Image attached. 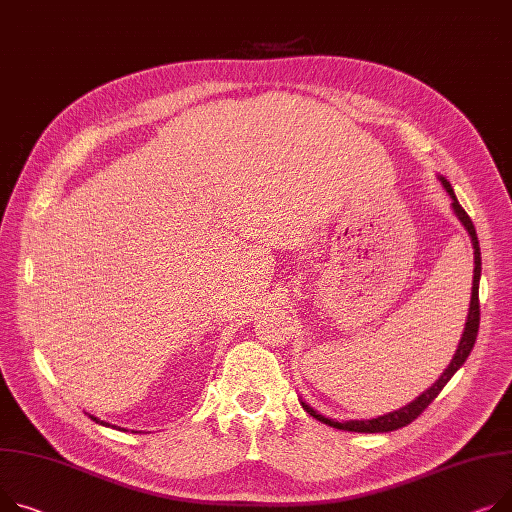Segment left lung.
Returning <instances> with one entry per match:
<instances>
[{
  "label": "left lung",
  "instance_id": "8db88e82",
  "mask_svg": "<svg viewBox=\"0 0 512 512\" xmlns=\"http://www.w3.org/2000/svg\"><path fill=\"white\" fill-rule=\"evenodd\" d=\"M442 187L447 189V193L451 195L453 199V212L455 216L461 220L463 228L467 230L469 238H471V245H473V284H471V302H469V313H467V323H465V329H463V335H461V342L457 346V352L451 360V364L445 368V372L440 374V379L430 387L426 389L420 397H416L412 403H407L405 407H399V410L395 412H389L385 416H379V418H372V420H350V422H335V420H329L325 416H321L317 410H313V407L309 403L300 401V405L304 407L306 414H311L313 418H317L319 422L327 424V426H333L337 430H348V432H391V430H397V428H403L407 424H412L426 407L436 399V395L442 391V387H445L453 374L465 364L467 356L471 354L473 350V344H475V337H478V329H480V276H482V253H480V241H478V234H475V226L471 222V218L467 216V212L461 208V203L457 201L455 197V191L451 187V183L445 179V177H438Z\"/></svg>",
  "mask_w": 512,
  "mask_h": 512
}]
</instances>
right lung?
Listing matches in <instances>:
<instances>
[{
    "label": "right lung",
    "mask_w": 512,
    "mask_h": 512,
    "mask_svg": "<svg viewBox=\"0 0 512 512\" xmlns=\"http://www.w3.org/2000/svg\"><path fill=\"white\" fill-rule=\"evenodd\" d=\"M90 418H92L96 424H102V426H111L109 422H102V420H98V418H94V416H90Z\"/></svg>",
    "instance_id": "1"
}]
</instances>
